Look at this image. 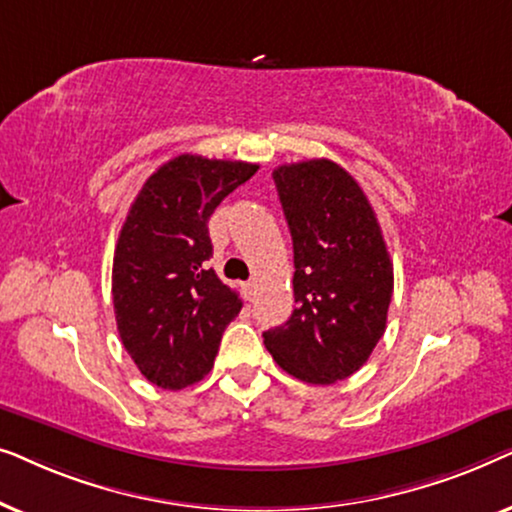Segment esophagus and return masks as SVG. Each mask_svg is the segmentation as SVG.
<instances>
[{
	"label": "esophagus",
	"mask_w": 512,
	"mask_h": 512,
	"mask_svg": "<svg viewBox=\"0 0 512 512\" xmlns=\"http://www.w3.org/2000/svg\"><path fill=\"white\" fill-rule=\"evenodd\" d=\"M244 293H247L249 300L256 298V282H247L244 284Z\"/></svg>",
	"instance_id": "obj_1"
}]
</instances>
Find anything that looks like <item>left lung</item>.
<instances>
[{
	"label": "left lung",
	"mask_w": 512,
	"mask_h": 512,
	"mask_svg": "<svg viewBox=\"0 0 512 512\" xmlns=\"http://www.w3.org/2000/svg\"><path fill=\"white\" fill-rule=\"evenodd\" d=\"M293 240V307L263 333L279 366L310 384L354 375L387 328L394 265L366 193L326 158L272 172Z\"/></svg>",
	"instance_id": "1"
}]
</instances>
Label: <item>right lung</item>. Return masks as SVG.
Wrapping results in <instances>:
<instances>
[{
  "label": "right lung",
  "instance_id": "add662e5",
  "mask_svg": "<svg viewBox=\"0 0 512 512\" xmlns=\"http://www.w3.org/2000/svg\"><path fill=\"white\" fill-rule=\"evenodd\" d=\"M256 170L181 153L146 179L125 216L111 272L116 326L139 373L158 387L177 391L202 380L242 310L237 291L207 268V223Z\"/></svg>",
  "mask_w": 512,
  "mask_h": 512
}]
</instances>
